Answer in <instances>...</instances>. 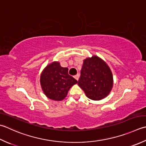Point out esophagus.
<instances>
[{
    "label": "esophagus",
    "mask_w": 146,
    "mask_h": 146,
    "mask_svg": "<svg viewBox=\"0 0 146 146\" xmlns=\"http://www.w3.org/2000/svg\"><path fill=\"white\" fill-rule=\"evenodd\" d=\"M74 78H75L76 80L78 81L79 78H80V75H79V74H77V75H76L75 76H74Z\"/></svg>",
    "instance_id": "1"
}]
</instances>
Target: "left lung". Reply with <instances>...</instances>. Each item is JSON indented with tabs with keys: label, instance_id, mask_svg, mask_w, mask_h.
Masks as SVG:
<instances>
[{
	"label": "left lung",
	"instance_id": "8db88e82",
	"mask_svg": "<svg viewBox=\"0 0 146 146\" xmlns=\"http://www.w3.org/2000/svg\"><path fill=\"white\" fill-rule=\"evenodd\" d=\"M78 85L88 98L100 101L106 98L112 90L113 73L103 59L92 56L84 60Z\"/></svg>",
	"mask_w": 146,
	"mask_h": 146
}]
</instances>
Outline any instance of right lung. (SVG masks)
<instances>
[{"label":"right lung","mask_w":146,"mask_h":146,"mask_svg":"<svg viewBox=\"0 0 146 146\" xmlns=\"http://www.w3.org/2000/svg\"><path fill=\"white\" fill-rule=\"evenodd\" d=\"M42 89L47 98L61 101L66 97L70 88L78 82L68 75V68L61 67L59 61L46 66L40 78Z\"/></svg>","instance_id":"right-lung-1"}]
</instances>
